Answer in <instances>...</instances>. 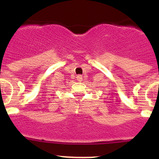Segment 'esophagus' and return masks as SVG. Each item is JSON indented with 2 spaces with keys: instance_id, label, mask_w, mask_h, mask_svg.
Masks as SVG:
<instances>
[{
  "instance_id": "obj_1",
  "label": "esophagus",
  "mask_w": 159,
  "mask_h": 159,
  "mask_svg": "<svg viewBox=\"0 0 159 159\" xmlns=\"http://www.w3.org/2000/svg\"><path fill=\"white\" fill-rule=\"evenodd\" d=\"M76 80L78 81H80V82H81L83 80V76L81 75H78L76 76Z\"/></svg>"
}]
</instances>
